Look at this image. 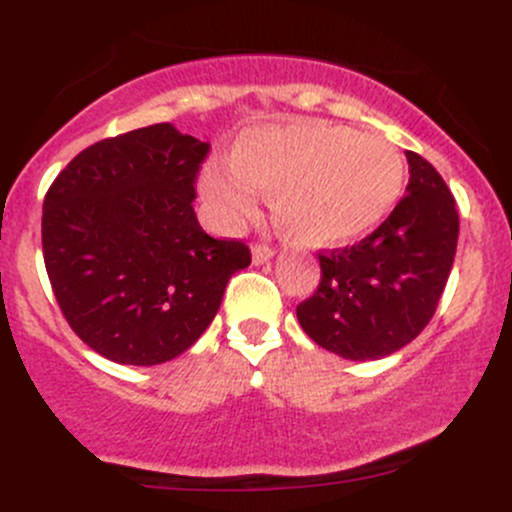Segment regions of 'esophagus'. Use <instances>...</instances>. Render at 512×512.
<instances>
[{"mask_svg":"<svg viewBox=\"0 0 512 512\" xmlns=\"http://www.w3.org/2000/svg\"><path fill=\"white\" fill-rule=\"evenodd\" d=\"M272 255H275V250H272V245H267V242H260V245L252 247V260H255V265H262V262L270 260Z\"/></svg>","mask_w":512,"mask_h":512,"instance_id":"1","label":"esophagus"}]
</instances>
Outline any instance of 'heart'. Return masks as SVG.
Masks as SVG:
<instances>
[{"label":"heart","mask_w":512,"mask_h":512,"mask_svg":"<svg viewBox=\"0 0 512 512\" xmlns=\"http://www.w3.org/2000/svg\"><path fill=\"white\" fill-rule=\"evenodd\" d=\"M232 168L208 163L200 188L225 225L257 210V193H272L277 225L302 245L356 240L379 225L404 190L406 165L386 138L329 123L265 126L232 148Z\"/></svg>","instance_id":"1"}]
</instances>
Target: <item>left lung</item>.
<instances>
[{
	"instance_id": "obj_1",
	"label": "left lung",
	"mask_w": 512,
	"mask_h": 512,
	"mask_svg": "<svg viewBox=\"0 0 512 512\" xmlns=\"http://www.w3.org/2000/svg\"><path fill=\"white\" fill-rule=\"evenodd\" d=\"M406 195L352 247L319 252L322 280L299 302L304 332L344 359L366 361L414 342L436 312L458 245V210L438 170L414 151Z\"/></svg>"
}]
</instances>
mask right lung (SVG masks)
<instances>
[{
	"mask_svg": "<svg viewBox=\"0 0 512 512\" xmlns=\"http://www.w3.org/2000/svg\"><path fill=\"white\" fill-rule=\"evenodd\" d=\"M208 143L170 123L103 138L44 198L41 247L76 337L116 364L153 366L193 347L250 247L215 240L195 218Z\"/></svg>",
	"mask_w": 512,
	"mask_h": 512,
	"instance_id": "obj_1",
	"label": "right lung"
}]
</instances>
